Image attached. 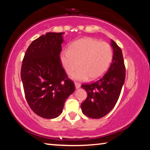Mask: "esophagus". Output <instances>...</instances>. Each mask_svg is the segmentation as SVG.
<instances>
[{"mask_svg": "<svg viewBox=\"0 0 150 150\" xmlns=\"http://www.w3.org/2000/svg\"><path fill=\"white\" fill-rule=\"evenodd\" d=\"M75 88H77V89L79 88H80V87H81V85L78 83H75Z\"/></svg>", "mask_w": 150, "mask_h": 150, "instance_id": "1", "label": "esophagus"}]
</instances>
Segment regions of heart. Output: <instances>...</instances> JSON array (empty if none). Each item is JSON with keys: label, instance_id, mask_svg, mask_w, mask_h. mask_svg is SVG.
<instances>
[{"label": "heart", "instance_id": "1", "mask_svg": "<svg viewBox=\"0 0 150 150\" xmlns=\"http://www.w3.org/2000/svg\"><path fill=\"white\" fill-rule=\"evenodd\" d=\"M113 59L110 45L92 38H83L73 42L70 49L63 50L60 61L67 74L75 81L95 80L107 71Z\"/></svg>", "mask_w": 150, "mask_h": 150}]
</instances>
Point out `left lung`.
<instances>
[{"mask_svg": "<svg viewBox=\"0 0 150 150\" xmlns=\"http://www.w3.org/2000/svg\"><path fill=\"white\" fill-rule=\"evenodd\" d=\"M113 59L108 71L99 80L82 85L87 97L81 104L83 113L91 118H100L110 112L117 103L126 77L122 52L111 40Z\"/></svg>", "mask_w": 150, "mask_h": 150, "instance_id": "left-lung-1", "label": "left lung"}]
</instances>
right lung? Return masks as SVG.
<instances>
[{
    "mask_svg": "<svg viewBox=\"0 0 150 150\" xmlns=\"http://www.w3.org/2000/svg\"><path fill=\"white\" fill-rule=\"evenodd\" d=\"M64 32H47L33 41L24 55L21 79L27 103L44 118L62 113L64 103L75 89L60 62Z\"/></svg>",
    "mask_w": 150,
    "mask_h": 150,
    "instance_id": "obj_1",
    "label": "right lung"
}]
</instances>
